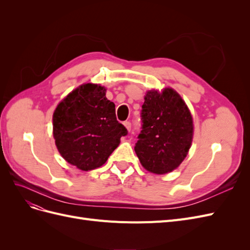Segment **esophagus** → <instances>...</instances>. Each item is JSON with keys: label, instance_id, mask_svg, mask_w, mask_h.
Listing matches in <instances>:
<instances>
[{"label": "esophagus", "instance_id": "obj_1", "mask_svg": "<svg viewBox=\"0 0 250 250\" xmlns=\"http://www.w3.org/2000/svg\"><path fill=\"white\" fill-rule=\"evenodd\" d=\"M124 126L127 128V130H130L131 129V123L129 122V121H125Z\"/></svg>", "mask_w": 250, "mask_h": 250}]
</instances>
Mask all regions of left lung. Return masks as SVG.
<instances>
[{"mask_svg": "<svg viewBox=\"0 0 250 250\" xmlns=\"http://www.w3.org/2000/svg\"><path fill=\"white\" fill-rule=\"evenodd\" d=\"M142 130L134 146L142 166L154 174L175 170L193 140V119L187 104L171 87L148 90L142 106Z\"/></svg>", "mask_w": 250, "mask_h": 250, "instance_id": "1", "label": "left lung"}]
</instances>
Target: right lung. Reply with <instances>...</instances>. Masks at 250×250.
Segmentation results:
<instances>
[{"mask_svg":"<svg viewBox=\"0 0 250 250\" xmlns=\"http://www.w3.org/2000/svg\"><path fill=\"white\" fill-rule=\"evenodd\" d=\"M106 88L84 83L60 102L53 113V137L64 160L82 171L99 168L128 133L116 118Z\"/></svg>","mask_w":250,"mask_h":250,"instance_id":"obj_1","label":"right lung"}]
</instances>
